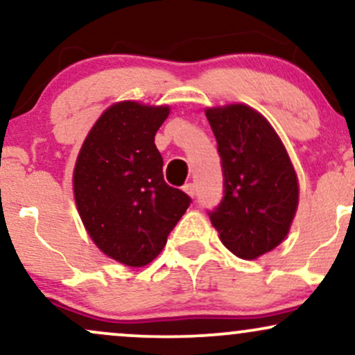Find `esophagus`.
Returning a JSON list of instances; mask_svg holds the SVG:
<instances>
[{"instance_id": "obj_1", "label": "esophagus", "mask_w": 355, "mask_h": 355, "mask_svg": "<svg viewBox=\"0 0 355 355\" xmlns=\"http://www.w3.org/2000/svg\"><path fill=\"white\" fill-rule=\"evenodd\" d=\"M183 191H185L189 197H195V195H197V187H195V183H187V185L183 187Z\"/></svg>"}]
</instances>
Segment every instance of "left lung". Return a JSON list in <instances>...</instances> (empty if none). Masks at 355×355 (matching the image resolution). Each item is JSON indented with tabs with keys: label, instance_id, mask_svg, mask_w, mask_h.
I'll list each match as a JSON object with an SVG mask.
<instances>
[{
	"label": "left lung",
	"instance_id": "left-lung-1",
	"mask_svg": "<svg viewBox=\"0 0 355 355\" xmlns=\"http://www.w3.org/2000/svg\"><path fill=\"white\" fill-rule=\"evenodd\" d=\"M222 158L223 200L211 225L234 255L259 259L288 235L299 207V178L274 126L245 103L207 107Z\"/></svg>",
	"mask_w": 355,
	"mask_h": 355
}]
</instances>
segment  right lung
Returning <instances> with one entry per match:
<instances>
[{"mask_svg": "<svg viewBox=\"0 0 355 355\" xmlns=\"http://www.w3.org/2000/svg\"><path fill=\"white\" fill-rule=\"evenodd\" d=\"M168 105L116 101L88 132L73 170V195L85 230L110 259L148 266L190 205L164 180L155 133Z\"/></svg>", "mask_w": 355, "mask_h": 355, "instance_id": "obj_1", "label": "right lung"}]
</instances>
